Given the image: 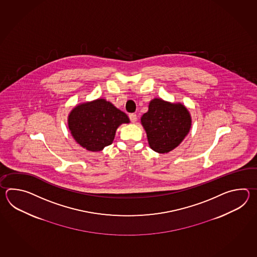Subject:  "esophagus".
I'll return each mask as SVG.
<instances>
[{"label": "esophagus", "mask_w": 257, "mask_h": 257, "mask_svg": "<svg viewBox=\"0 0 257 257\" xmlns=\"http://www.w3.org/2000/svg\"><path fill=\"white\" fill-rule=\"evenodd\" d=\"M130 119H131V121L132 122V123H135V122L137 121V119H138V116H137L136 114L132 113V114H130Z\"/></svg>", "instance_id": "1"}]
</instances>
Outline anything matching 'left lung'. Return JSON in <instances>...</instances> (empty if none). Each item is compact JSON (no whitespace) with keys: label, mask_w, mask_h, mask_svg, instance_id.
Segmentation results:
<instances>
[{"label":"left lung","mask_w":257,"mask_h":257,"mask_svg":"<svg viewBox=\"0 0 257 257\" xmlns=\"http://www.w3.org/2000/svg\"><path fill=\"white\" fill-rule=\"evenodd\" d=\"M141 122L150 147L159 153H169L177 147L188 134L192 123L189 111L184 104L160 98L150 102Z\"/></svg>","instance_id":"8db88e82"}]
</instances>
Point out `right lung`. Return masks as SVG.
Wrapping results in <instances>:
<instances>
[{"instance_id":"right-lung-1","label":"right lung","mask_w":257,"mask_h":257,"mask_svg":"<svg viewBox=\"0 0 257 257\" xmlns=\"http://www.w3.org/2000/svg\"><path fill=\"white\" fill-rule=\"evenodd\" d=\"M124 123H130L127 115L103 98L78 104L68 116L71 136L90 152L112 144L115 131Z\"/></svg>"}]
</instances>
